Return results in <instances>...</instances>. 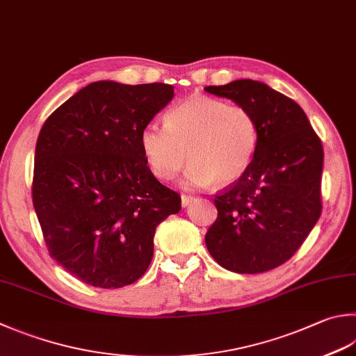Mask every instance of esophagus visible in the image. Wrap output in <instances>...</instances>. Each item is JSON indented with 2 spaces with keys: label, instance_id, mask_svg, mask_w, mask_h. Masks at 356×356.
Returning <instances> with one entry per match:
<instances>
[{
  "label": "esophagus",
  "instance_id": "1",
  "mask_svg": "<svg viewBox=\"0 0 356 356\" xmlns=\"http://www.w3.org/2000/svg\"><path fill=\"white\" fill-rule=\"evenodd\" d=\"M195 200L193 197H189V195H181V204H183V207H187L189 206L192 201Z\"/></svg>",
  "mask_w": 356,
  "mask_h": 356
}]
</instances>
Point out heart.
<instances>
[{"mask_svg": "<svg viewBox=\"0 0 356 356\" xmlns=\"http://www.w3.org/2000/svg\"><path fill=\"white\" fill-rule=\"evenodd\" d=\"M257 140L250 110L209 96L183 100L167 113L165 125L150 122L140 133V147L158 178H175L186 161L192 163L187 187L232 184L250 169Z\"/></svg>", "mask_w": 356, "mask_h": 356, "instance_id": "obj_1", "label": "heart"}]
</instances>
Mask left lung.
I'll return each mask as SVG.
<instances>
[{
    "instance_id": "obj_1",
    "label": "left lung",
    "mask_w": 356,
    "mask_h": 356,
    "mask_svg": "<svg viewBox=\"0 0 356 356\" xmlns=\"http://www.w3.org/2000/svg\"><path fill=\"white\" fill-rule=\"evenodd\" d=\"M251 111L259 140L250 169L216 197L218 217L206 234L213 260L240 274L285 264L321 216L324 150L300 106L251 79L206 86Z\"/></svg>"
}]
</instances>
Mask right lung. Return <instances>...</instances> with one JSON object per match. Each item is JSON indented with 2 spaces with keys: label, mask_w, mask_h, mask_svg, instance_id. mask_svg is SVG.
<instances>
[{
  "label": "right lung",
  "mask_w": 356,
  "mask_h": 356,
  "mask_svg": "<svg viewBox=\"0 0 356 356\" xmlns=\"http://www.w3.org/2000/svg\"><path fill=\"white\" fill-rule=\"evenodd\" d=\"M173 99L167 83L99 80L46 119L32 201L52 259L82 282L120 288L143 276L156 226L181 209L140 147L144 127Z\"/></svg>",
  "instance_id": "right-lung-1"
}]
</instances>
